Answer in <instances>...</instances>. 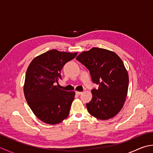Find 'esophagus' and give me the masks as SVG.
<instances>
[{
	"label": "esophagus",
	"mask_w": 153,
	"mask_h": 153,
	"mask_svg": "<svg viewBox=\"0 0 153 153\" xmlns=\"http://www.w3.org/2000/svg\"><path fill=\"white\" fill-rule=\"evenodd\" d=\"M82 92L77 91H76V95H81V94H82Z\"/></svg>",
	"instance_id": "esophagus-1"
}]
</instances>
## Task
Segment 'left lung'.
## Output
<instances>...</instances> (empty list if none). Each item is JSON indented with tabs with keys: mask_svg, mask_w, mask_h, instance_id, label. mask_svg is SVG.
<instances>
[{
	"mask_svg": "<svg viewBox=\"0 0 153 153\" xmlns=\"http://www.w3.org/2000/svg\"><path fill=\"white\" fill-rule=\"evenodd\" d=\"M76 59L99 85L91 91L92 99L86 104L89 113L102 120L114 117L124 105L128 90L129 76L122 59L114 52L97 47L82 52Z\"/></svg>",
	"mask_w": 153,
	"mask_h": 153,
	"instance_id": "8db88e82",
	"label": "left lung"
}]
</instances>
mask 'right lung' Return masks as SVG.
Here are the masks:
<instances>
[{
	"mask_svg": "<svg viewBox=\"0 0 153 153\" xmlns=\"http://www.w3.org/2000/svg\"><path fill=\"white\" fill-rule=\"evenodd\" d=\"M77 54L53 49L36 56L29 65L24 95L32 112L42 122L55 125L69 115L75 92L66 91L55 84L61 79L64 64Z\"/></svg>",
	"mask_w": 153,
	"mask_h": 153,
	"instance_id": "1",
	"label": "right lung"
}]
</instances>
